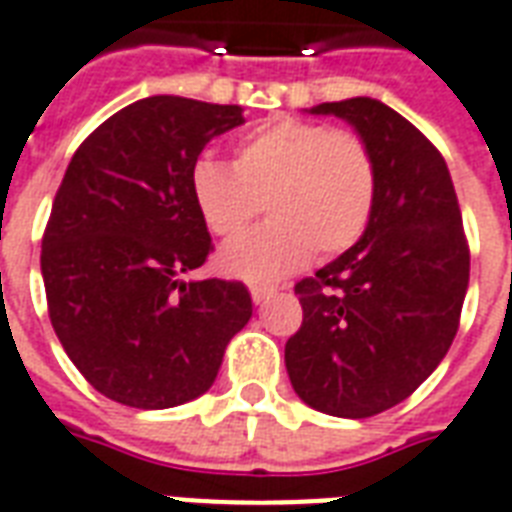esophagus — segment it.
Segmentation results:
<instances>
[{"mask_svg": "<svg viewBox=\"0 0 512 512\" xmlns=\"http://www.w3.org/2000/svg\"><path fill=\"white\" fill-rule=\"evenodd\" d=\"M248 289H251V297H253V302H256V305L267 300V297L272 294L270 286H261V283H248Z\"/></svg>", "mask_w": 512, "mask_h": 512, "instance_id": "1", "label": "esophagus"}]
</instances>
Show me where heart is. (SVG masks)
Here are the masks:
<instances>
[{
    "label": "heart",
    "mask_w": 512,
    "mask_h": 512,
    "mask_svg": "<svg viewBox=\"0 0 512 512\" xmlns=\"http://www.w3.org/2000/svg\"><path fill=\"white\" fill-rule=\"evenodd\" d=\"M379 193L374 152L363 136L327 122L283 117L245 133L231 166L199 158L190 196L204 226L236 240L258 217L271 220L220 253V270L275 281L302 270L313 253L349 251L371 226Z\"/></svg>",
    "instance_id": "heart-1"
}]
</instances>
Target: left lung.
I'll use <instances>...</instances> for the list:
<instances>
[{
  "mask_svg": "<svg viewBox=\"0 0 512 512\" xmlns=\"http://www.w3.org/2000/svg\"><path fill=\"white\" fill-rule=\"evenodd\" d=\"M374 152L379 193L363 240L294 286L302 324L286 341L294 393L335 417H371L434 374L469 286V245L445 158L371 98L322 103Z\"/></svg>",
  "mask_w": 512,
  "mask_h": 512,
  "instance_id": "1",
  "label": "left lung"
}]
</instances>
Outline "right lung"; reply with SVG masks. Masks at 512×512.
I'll list each match as a JSON object with an SVG mask.
<instances>
[{"mask_svg":"<svg viewBox=\"0 0 512 512\" xmlns=\"http://www.w3.org/2000/svg\"><path fill=\"white\" fill-rule=\"evenodd\" d=\"M240 106L155 95L76 149L43 231L40 270L62 349L98 393L169 409L207 393L248 324L240 281H182L212 253L190 169Z\"/></svg>","mask_w":512,"mask_h":512,"instance_id":"obj_1","label":"right lung"}]
</instances>
